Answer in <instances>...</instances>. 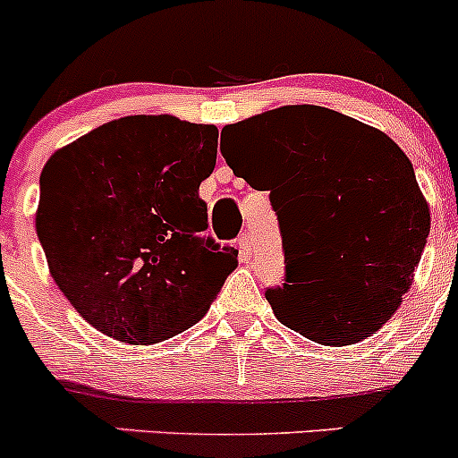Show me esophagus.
<instances>
[{
	"label": "esophagus",
	"instance_id": "esophagus-1",
	"mask_svg": "<svg viewBox=\"0 0 458 458\" xmlns=\"http://www.w3.org/2000/svg\"><path fill=\"white\" fill-rule=\"evenodd\" d=\"M237 243H239V250H242L243 261H248V259H250V255H252V242H250V234H248V233L239 234Z\"/></svg>",
	"mask_w": 458,
	"mask_h": 458
}]
</instances>
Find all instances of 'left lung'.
Instances as JSON below:
<instances>
[{
  "label": "left lung",
  "mask_w": 458,
  "mask_h": 458,
  "mask_svg": "<svg viewBox=\"0 0 458 458\" xmlns=\"http://www.w3.org/2000/svg\"><path fill=\"white\" fill-rule=\"evenodd\" d=\"M225 164L252 188L263 165L293 212L281 228L285 284L267 288L276 318L323 345L374 335L412 285L429 208L405 152L386 132L321 106H284L230 123Z\"/></svg>",
  "instance_id": "1"
}]
</instances>
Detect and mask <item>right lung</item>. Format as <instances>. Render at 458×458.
<instances>
[{"label": "right lung", "mask_w": 458, "mask_h": 458, "mask_svg": "<svg viewBox=\"0 0 458 458\" xmlns=\"http://www.w3.org/2000/svg\"><path fill=\"white\" fill-rule=\"evenodd\" d=\"M219 131L173 114H132L55 152L41 170L37 237L77 312L131 345L195 326L237 267L233 246L203 237L199 183Z\"/></svg>", "instance_id": "right-lung-1"}]
</instances>
